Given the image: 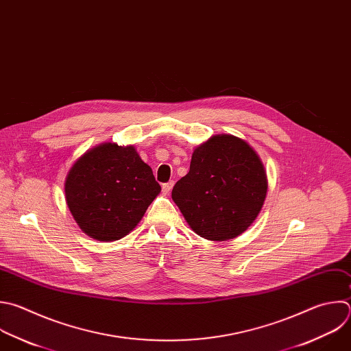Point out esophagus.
Masks as SVG:
<instances>
[{
    "label": "esophagus",
    "mask_w": 351,
    "mask_h": 351,
    "mask_svg": "<svg viewBox=\"0 0 351 351\" xmlns=\"http://www.w3.org/2000/svg\"><path fill=\"white\" fill-rule=\"evenodd\" d=\"M173 180H171V182H168V183H164L162 184V191H164V194H169L171 193V190H172V187H173Z\"/></svg>",
    "instance_id": "1"
}]
</instances>
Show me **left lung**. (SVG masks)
Masks as SVG:
<instances>
[{"mask_svg": "<svg viewBox=\"0 0 351 351\" xmlns=\"http://www.w3.org/2000/svg\"><path fill=\"white\" fill-rule=\"evenodd\" d=\"M266 193V172L255 150L236 136L216 135L194 150L172 199L198 236L226 241L254 223Z\"/></svg>", "mask_w": 351, "mask_h": 351, "instance_id": "1", "label": "left lung"}]
</instances>
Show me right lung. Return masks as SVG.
Returning <instances> with one entry per match:
<instances>
[{"label":"right lung","instance_id":"add662e5","mask_svg":"<svg viewBox=\"0 0 351 351\" xmlns=\"http://www.w3.org/2000/svg\"><path fill=\"white\" fill-rule=\"evenodd\" d=\"M160 191L152 168L135 147L114 143L86 152L64 183L73 217L84 232L99 241L125 237Z\"/></svg>","mask_w":351,"mask_h":351}]
</instances>
